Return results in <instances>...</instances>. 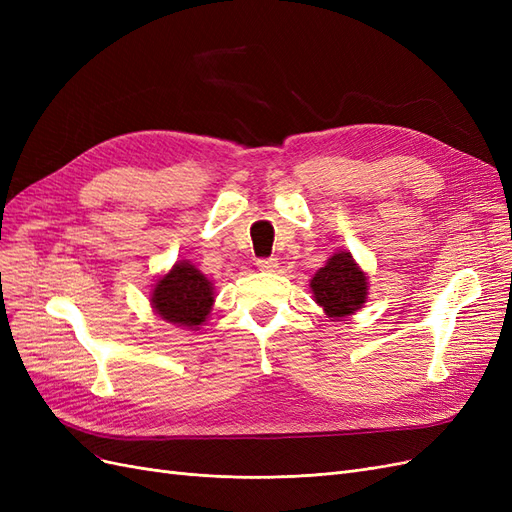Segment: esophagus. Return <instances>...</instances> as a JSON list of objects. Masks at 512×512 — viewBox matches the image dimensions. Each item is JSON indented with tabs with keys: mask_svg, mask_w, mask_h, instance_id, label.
I'll list each match as a JSON object with an SVG mask.
<instances>
[{
	"mask_svg": "<svg viewBox=\"0 0 512 512\" xmlns=\"http://www.w3.org/2000/svg\"><path fill=\"white\" fill-rule=\"evenodd\" d=\"M277 265H280V262H277L275 258H260V260H256V267L260 271H275Z\"/></svg>",
	"mask_w": 512,
	"mask_h": 512,
	"instance_id": "esophagus-1",
	"label": "esophagus"
}]
</instances>
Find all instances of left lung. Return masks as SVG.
<instances>
[{"label":"left lung","mask_w":512,"mask_h":512,"mask_svg":"<svg viewBox=\"0 0 512 512\" xmlns=\"http://www.w3.org/2000/svg\"><path fill=\"white\" fill-rule=\"evenodd\" d=\"M314 301L331 320L354 316L365 305L369 294L367 273L350 252L337 250L324 267H320L309 280Z\"/></svg>","instance_id":"left-lung-1"}]
</instances>
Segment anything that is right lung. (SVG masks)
Masks as SVG:
<instances>
[{
    "label": "right lung",
    "mask_w": 512,
    "mask_h": 512,
    "mask_svg": "<svg viewBox=\"0 0 512 512\" xmlns=\"http://www.w3.org/2000/svg\"><path fill=\"white\" fill-rule=\"evenodd\" d=\"M149 303L162 320L175 327L198 331L213 309L215 288L190 260H177L151 286Z\"/></svg>",
    "instance_id": "add662e5"
}]
</instances>
